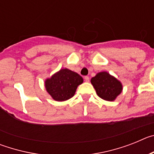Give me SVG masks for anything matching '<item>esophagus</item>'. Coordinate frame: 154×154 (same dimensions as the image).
<instances>
[{
	"mask_svg": "<svg viewBox=\"0 0 154 154\" xmlns=\"http://www.w3.org/2000/svg\"><path fill=\"white\" fill-rule=\"evenodd\" d=\"M84 79H85V81L86 82H89V76H85V77H84Z\"/></svg>",
	"mask_w": 154,
	"mask_h": 154,
	"instance_id": "1",
	"label": "esophagus"
}]
</instances>
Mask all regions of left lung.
<instances>
[{"label": "left lung", "mask_w": 154, "mask_h": 154, "mask_svg": "<svg viewBox=\"0 0 154 154\" xmlns=\"http://www.w3.org/2000/svg\"><path fill=\"white\" fill-rule=\"evenodd\" d=\"M91 83L96 89L98 96L106 101H113L123 89L120 82L106 72L98 73L92 78Z\"/></svg>", "instance_id": "8db88e82"}]
</instances>
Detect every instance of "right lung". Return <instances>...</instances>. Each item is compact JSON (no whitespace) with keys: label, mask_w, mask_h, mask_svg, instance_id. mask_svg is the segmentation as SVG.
I'll return each mask as SVG.
<instances>
[{"label":"right lung","mask_w":154,"mask_h":154,"mask_svg":"<svg viewBox=\"0 0 154 154\" xmlns=\"http://www.w3.org/2000/svg\"><path fill=\"white\" fill-rule=\"evenodd\" d=\"M83 79L78 73L68 69H61L45 81L46 90L56 101H65L74 96Z\"/></svg>","instance_id":"obj_1"}]
</instances>
